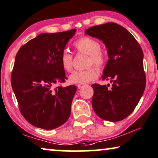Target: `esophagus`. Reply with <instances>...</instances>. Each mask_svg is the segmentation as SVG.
Segmentation results:
<instances>
[{
  "label": "esophagus",
  "instance_id": "obj_1",
  "mask_svg": "<svg viewBox=\"0 0 158 158\" xmlns=\"http://www.w3.org/2000/svg\"><path fill=\"white\" fill-rule=\"evenodd\" d=\"M85 85H83V84H79V85H77V87L79 89H80V88H81V87H82L83 86H84Z\"/></svg>",
  "mask_w": 158,
  "mask_h": 158
}]
</instances>
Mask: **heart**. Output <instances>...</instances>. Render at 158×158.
Instances as JSON below:
<instances>
[{
    "mask_svg": "<svg viewBox=\"0 0 158 158\" xmlns=\"http://www.w3.org/2000/svg\"><path fill=\"white\" fill-rule=\"evenodd\" d=\"M73 47L76 51L81 54H87V66L94 64L99 69L103 68L107 62V56L100 49L99 43L90 37H81L74 41ZM60 63L65 71L71 72L73 70V55L64 51L60 56ZM98 71L95 67H90L85 71H74L69 77V81L72 84H86L96 79Z\"/></svg>",
    "mask_w": 158,
    "mask_h": 158,
    "instance_id": "obj_1",
    "label": "heart"
}]
</instances>
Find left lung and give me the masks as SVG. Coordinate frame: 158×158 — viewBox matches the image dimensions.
Here are the masks:
<instances>
[{
	"label": "left lung",
	"mask_w": 158,
	"mask_h": 158,
	"mask_svg": "<svg viewBox=\"0 0 158 158\" xmlns=\"http://www.w3.org/2000/svg\"><path fill=\"white\" fill-rule=\"evenodd\" d=\"M85 34L103 41L108 53L102 80L110 85H92V106L104 120L116 122L133 112L146 87L143 53L139 43L126 28L115 23L94 26Z\"/></svg>",
	"instance_id": "left-lung-1"
}]
</instances>
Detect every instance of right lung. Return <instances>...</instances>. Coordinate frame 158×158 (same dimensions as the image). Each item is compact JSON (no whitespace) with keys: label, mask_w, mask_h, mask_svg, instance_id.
Masks as SVG:
<instances>
[{"label":"right lung","mask_w":158,"mask_h":158,"mask_svg":"<svg viewBox=\"0 0 158 158\" xmlns=\"http://www.w3.org/2000/svg\"><path fill=\"white\" fill-rule=\"evenodd\" d=\"M76 31L40 34L23 45L15 56L11 76L13 91L20 113L38 128L53 130L71 115L77 87L52 86L67 79L60 56Z\"/></svg>","instance_id":"add662e5"}]
</instances>
